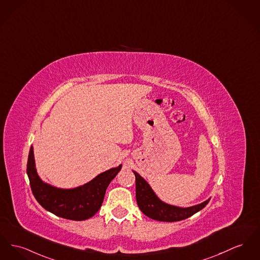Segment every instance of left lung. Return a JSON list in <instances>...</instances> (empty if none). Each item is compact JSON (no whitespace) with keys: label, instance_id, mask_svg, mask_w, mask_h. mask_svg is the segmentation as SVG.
Returning a JSON list of instances; mask_svg holds the SVG:
<instances>
[{"label":"left lung","instance_id":"left-lung-1","mask_svg":"<svg viewBox=\"0 0 260 260\" xmlns=\"http://www.w3.org/2000/svg\"><path fill=\"white\" fill-rule=\"evenodd\" d=\"M134 173L136 176V197L138 207L142 213L153 220L162 222L181 221L199 212L209 202L208 199L200 204L187 208L170 205L158 199L145 180L137 172L134 171Z\"/></svg>","mask_w":260,"mask_h":260}]
</instances>
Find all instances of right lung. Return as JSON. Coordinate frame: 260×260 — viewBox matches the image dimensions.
<instances>
[{"instance_id": "add662e5", "label": "right lung", "mask_w": 260, "mask_h": 260, "mask_svg": "<svg viewBox=\"0 0 260 260\" xmlns=\"http://www.w3.org/2000/svg\"><path fill=\"white\" fill-rule=\"evenodd\" d=\"M121 168L122 165L110 169L98 175L89 183L77 188H57L43 183L38 177L34 163L33 147H31L26 172L32 193L43 208L64 219L83 221L95 215L100 209L109 183Z\"/></svg>"}]
</instances>
